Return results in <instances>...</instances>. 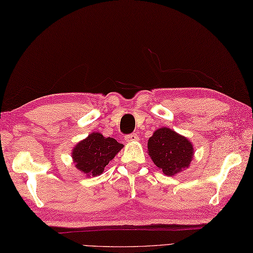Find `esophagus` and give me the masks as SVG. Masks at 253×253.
Wrapping results in <instances>:
<instances>
[{
	"label": "esophagus",
	"mask_w": 253,
	"mask_h": 253,
	"mask_svg": "<svg viewBox=\"0 0 253 253\" xmlns=\"http://www.w3.org/2000/svg\"><path fill=\"white\" fill-rule=\"evenodd\" d=\"M125 140L127 142H133V141H138L139 140V136L137 133H129V135H126L125 136Z\"/></svg>",
	"instance_id": "1"
}]
</instances>
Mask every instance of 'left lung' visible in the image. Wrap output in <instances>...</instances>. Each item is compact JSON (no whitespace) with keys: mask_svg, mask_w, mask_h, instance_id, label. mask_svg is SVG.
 <instances>
[{"mask_svg":"<svg viewBox=\"0 0 253 253\" xmlns=\"http://www.w3.org/2000/svg\"><path fill=\"white\" fill-rule=\"evenodd\" d=\"M148 151L153 163L168 176L188 168L193 155L191 142L165 127L155 130L149 139Z\"/></svg>","mask_w":253,"mask_h":253,"instance_id":"1","label":"left lung"}]
</instances>
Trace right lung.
I'll return each instance as SVG.
<instances>
[{
    "instance_id": "right-lung-1",
    "label": "right lung",
    "mask_w": 253,
    "mask_h": 253,
    "mask_svg": "<svg viewBox=\"0 0 253 253\" xmlns=\"http://www.w3.org/2000/svg\"><path fill=\"white\" fill-rule=\"evenodd\" d=\"M123 147L114 138H105L99 132H92L75 147L72 155L79 170L94 177L103 173L105 166Z\"/></svg>"
}]
</instances>
